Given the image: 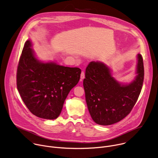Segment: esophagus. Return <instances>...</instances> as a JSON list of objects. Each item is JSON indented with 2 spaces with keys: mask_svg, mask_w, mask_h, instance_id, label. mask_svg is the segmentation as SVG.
<instances>
[{
  "mask_svg": "<svg viewBox=\"0 0 158 158\" xmlns=\"http://www.w3.org/2000/svg\"><path fill=\"white\" fill-rule=\"evenodd\" d=\"M85 77V74H84V71H82L81 74V81H82V80H83Z\"/></svg>",
  "mask_w": 158,
  "mask_h": 158,
  "instance_id": "esophagus-1",
  "label": "esophagus"
}]
</instances>
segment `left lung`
<instances>
[{"mask_svg": "<svg viewBox=\"0 0 158 158\" xmlns=\"http://www.w3.org/2000/svg\"><path fill=\"white\" fill-rule=\"evenodd\" d=\"M105 64L92 61L85 69L83 85L88 110L98 124L116 123L131 111L141 93L144 80L143 57L138 54L137 76L128 84H123L112 76Z\"/></svg>", "mask_w": 158, "mask_h": 158, "instance_id": "obj_1", "label": "left lung"}]
</instances>
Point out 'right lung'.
Segmentation results:
<instances>
[{
    "label": "right lung",
    "instance_id": "obj_1",
    "mask_svg": "<svg viewBox=\"0 0 158 158\" xmlns=\"http://www.w3.org/2000/svg\"><path fill=\"white\" fill-rule=\"evenodd\" d=\"M30 40L25 42L17 67V87L32 113L42 119H55L60 114L71 90L78 83L81 70L42 62L35 56Z\"/></svg>",
    "mask_w": 158,
    "mask_h": 158
}]
</instances>
